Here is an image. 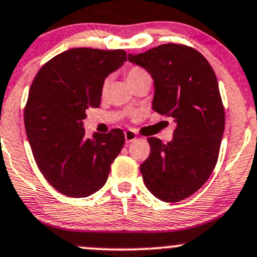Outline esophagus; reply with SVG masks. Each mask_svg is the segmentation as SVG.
<instances>
[{"label": "esophagus", "instance_id": "esophagus-1", "mask_svg": "<svg viewBox=\"0 0 257 257\" xmlns=\"http://www.w3.org/2000/svg\"><path fill=\"white\" fill-rule=\"evenodd\" d=\"M124 138H125V143H131V142L136 141L137 134L132 131H126L124 132Z\"/></svg>", "mask_w": 257, "mask_h": 257}]
</instances>
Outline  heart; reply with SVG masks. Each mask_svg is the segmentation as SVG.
Masks as SVG:
<instances>
[{"mask_svg": "<svg viewBox=\"0 0 257 257\" xmlns=\"http://www.w3.org/2000/svg\"><path fill=\"white\" fill-rule=\"evenodd\" d=\"M145 77H149V74H148L143 68H141V67H132V68H129L125 73L126 82L129 83V85H133L134 83L145 78ZM107 84L108 80H105L104 84H103V88H104V89L107 88Z\"/></svg>", "mask_w": 257, "mask_h": 257, "instance_id": "heart-1", "label": "heart"}]
</instances>
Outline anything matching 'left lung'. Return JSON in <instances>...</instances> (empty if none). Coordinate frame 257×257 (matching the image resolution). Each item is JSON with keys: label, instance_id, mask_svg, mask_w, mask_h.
Listing matches in <instances>:
<instances>
[{"label": "left lung", "instance_id": "8db88e82", "mask_svg": "<svg viewBox=\"0 0 257 257\" xmlns=\"http://www.w3.org/2000/svg\"><path fill=\"white\" fill-rule=\"evenodd\" d=\"M128 59L154 80L153 109L177 124L167 144L148 138L150 155L141 165L144 184L162 201L184 200L205 184L219 157L225 112L216 76L200 52L175 43Z\"/></svg>", "mask_w": 257, "mask_h": 257}]
</instances>
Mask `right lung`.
Instances as JSON below:
<instances>
[{
  "label": "right lung",
  "instance_id": "1",
  "mask_svg": "<svg viewBox=\"0 0 257 257\" xmlns=\"http://www.w3.org/2000/svg\"><path fill=\"white\" fill-rule=\"evenodd\" d=\"M126 61L123 49L72 48L38 71L28 93L25 126L46 180L63 195L85 198L103 188L124 145L121 129L85 138L83 119L100 104L105 78Z\"/></svg>",
  "mask_w": 257,
  "mask_h": 257
}]
</instances>
